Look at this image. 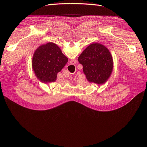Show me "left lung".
I'll list each match as a JSON object with an SVG mask.
<instances>
[{
	"instance_id": "obj_1",
	"label": "left lung",
	"mask_w": 147,
	"mask_h": 147,
	"mask_svg": "<svg viewBox=\"0 0 147 147\" xmlns=\"http://www.w3.org/2000/svg\"><path fill=\"white\" fill-rule=\"evenodd\" d=\"M83 73L90 83L103 84L108 80L113 69V61L109 49L99 43L88 46L78 58Z\"/></svg>"
}]
</instances>
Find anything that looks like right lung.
Here are the masks:
<instances>
[{
  "label": "right lung",
  "instance_id": "1",
  "mask_svg": "<svg viewBox=\"0 0 147 147\" xmlns=\"http://www.w3.org/2000/svg\"><path fill=\"white\" fill-rule=\"evenodd\" d=\"M68 62L56 44L49 42L39 46L35 51L32 67L37 78L43 83L54 82L57 74Z\"/></svg>",
  "mask_w": 147,
  "mask_h": 147
}]
</instances>
